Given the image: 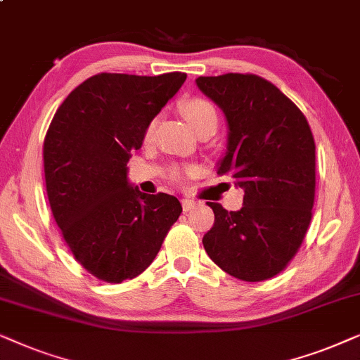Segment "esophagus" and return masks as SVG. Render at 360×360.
Instances as JSON below:
<instances>
[{
    "mask_svg": "<svg viewBox=\"0 0 360 360\" xmlns=\"http://www.w3.org/2000/svg\"><path fill=\"white\" fill-rule=\"evenodd\" d=\"M181 202H183V207H184V210L193 209L194 205H195V200H194V199H189V198H184L183 200H181Z\"/></svg>",
    "mask_w": 360,
    "mask_h": 360,
    "instance_id": "1",
    "label": "esophagus"
}]
</instances>
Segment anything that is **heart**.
I'll return each mask as SVG.
<instances>
[{
	"label": "heart",
	"mask_w": 360,
	"mask_h": 360,
	"mask_svg": "<svg viewBox=\"0 0 360 360\" xmlns=\"http://www.w3.org/2000/svg\"><path fill=\"white\" fill-rule=\"evenodd\" d=\"M183 110L184 117L188 118V122L191 123V127L194 128V131L198 133L199 130H202V128H207V127H212V128H217V112H215L214 105L207 102V100L204 98H191L188 102L183 103ZM155 127H156V118L151 120L150 123H148L146 130H145V138H150L153 135V131H155ZM172 177H179L181 176V171L177 169H172Z\"/></svg>",
	"instance_id": "obj_1"
}]
</instances>
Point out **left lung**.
Returning a JSON list of instances; mask_svg holds the SVG:
<instances>
[{
    "label": "left lung",
    "instance_id": "left-lung-1",
    "mask_svg": "<svg viewBox=\"0 0 360 360\" xmlns=\"http://www.w3.org/2000/svg\"><path fill=\"white\" fill-rule=\"evenodd\" d=\"M195 84L224 112L227 150L217 174L243 189L238 210L212 207L202 238L215 265L243 281L275 276L295 257L311 220L316 188L314 138L301 110L258 75L199 77Z\"/></svg>",
    "mask_w": 360,
    "mask_h": 360
}]
</instances>
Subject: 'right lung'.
I'll use <instances>...</instances> for the list:
<instances>
[{
    "label": "right lung",
    "instance_id": "1",
    "mask_svg": "<svg viewBox=\"0 0 360 360\" xmlns=\"http://www.w3.org/2000/svg\"><path fill=\"white\" fill-rule=\"evenodd\" d=\"M186 77H90L62 102L46 133L52 215L75 260L107 283L145 271L183 212L174 195L135 188L127 162L141 148L148 123Z\"/></svg>",
    "mask_w": 360,
    "mask_h": 360
}]
</instances>
